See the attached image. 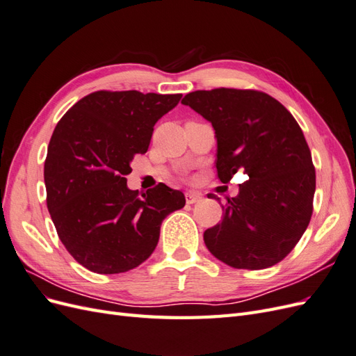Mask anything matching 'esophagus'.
Instances as JSON below:
<instances>
[{"mask_svg":"<svg viewBox=\"0 0 356 356\" xmlns=\"http://www.w3.org/2000/svg\"><path fill=\"white\" fill-rule=\"evenodd\" d=\"M202 200V196L199 195V193H193V191H188L186 193V202L187 204H193V203H197Z\"/></svg>","mask_w":356,"mask_h":356,"instance_id":"34e87169","label":"esophagus"}]
</instances>
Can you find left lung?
Instances as JSON below:
<instances>
[{
    "instance_id": "left-lung-1",
    "label": "left lung",
    "mask_w": 356,
    "mask_h": 356,
    "mask_svg": "<svg viewBox=\"0 0 356 356\" xmlns=\"http://www.w3.org/2000/svg\"><path fill=\"white\" fill-rule=\"evenodd\" d=\"M181 104L212 124L220 181L227 184L238 170L250 177L227 197L221 222L203 233L204 245L234 268L260 270L284 260L307 229L316 187L296 118L257 90H196Z\"/></svg>"
}]
</instances>
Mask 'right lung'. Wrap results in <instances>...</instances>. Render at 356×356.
Segmentation results:
<instances>
[{"mask_svg": "<svg viewBox=\"0 0 356 356\" xmlns=\"http://www.w3.org/2000/svg\"><path fill=\"white\" fill-rule=\"evenodd\" d=\"M181 93L99 90L84 96L53 131L44 163L47 208L60 242L101 275L138 267L156 250L160 225L186 197L163 182L143 195L126 175L147 153L154 124Z\"/></svg>", "mask_w": 356, "mask_h": 356, "instance_id": "right-lung-1", "label": "right lung"}]
</instances>
